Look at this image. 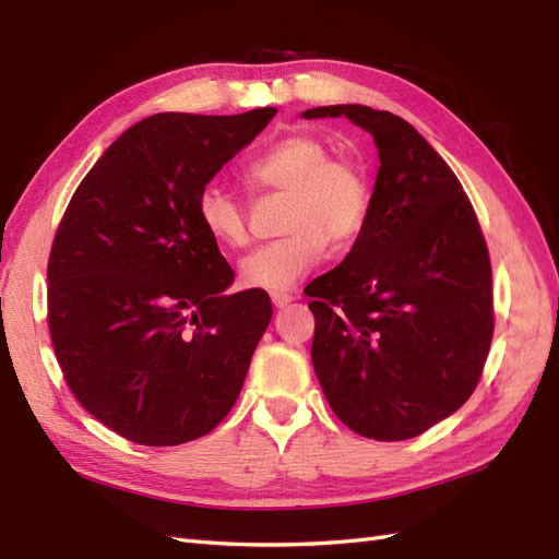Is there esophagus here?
I'll return each mask as SVG.
<instances>
[{
  "label": "esophagus",
  "mask_w": 559,
  "mask_h": 559,
  "mask_svg": "<svg viewBox=\"0 0 559 559\" xmlns=\"http://www.w3.org/2000/svg\"><path fill=\"white\" fill-rule=\"evenodd\" d=\"M293 300L295 298L290 293H271V302H273V307H276V310H283V307H288Z\"/></svg>",
  "instance_id": "1"
}]
</instances>
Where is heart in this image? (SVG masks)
<instances>
[{"label": "heart", "mask_w": 559, "mask_h": 559, "mask_svg": "<svg viewBox=\"0 0 559 559\" xmlns=\"http://www.w3.org/2000/svg\"><path fill=\"white\" fill-rule=\"evenodd\" d=\"M247 180L257 192L286 194L281 240L257 247L240 261L247 288L283 293L298 286L326 254L362 230L370 189L358 165L334 158L324 139L293 132L249 160ZM197 218L221 247H242L249 237L245 201L221 182H206L197 197Z\"/></svg>", "instance_id": "1"}]
</instances>
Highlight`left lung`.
I'll return each mask as SVG.
<instances>
[{
    "label": "left lung",
    "mask_w": 559,
    "mask_h": 559,
    "mask_svg": "<svg viewBox=\"0 0 559 559\" xmlns=\"http://www.w3.org/2000/svg\"><path fill=\"white\" fill-rule=\"evenodd\" d=\"M302 117H348L379 153L358 240L305 288L317 379L353 432L379 442L418 437L468 401L488 360L492 269L476 211L399 115L326 105Z\"/></svg>",
    "instance_id": "obj_1"
}]
</instances>
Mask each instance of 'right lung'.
I'll list each match as a JSON object with an SVG mask.
<instances>
[{
	"label": "right lung",
	"mask_w": 559,
	"mask_h": 559,
	"mask_svg": "<svg viewBox=\"0 0 559 559\" xmlns=\"http://www.w3.org/2000/svg\"><path fill=\"white\" fill-rule=\"evenodd\" d=\"M276 108L160 112L129 127L83 177L47 264V322L69 389L129 442L209 435L240 396L271 300L228 295L235 273L197 197Z\"/></svg>",
	"instance_id": "obj_1"
}]
</instances>
